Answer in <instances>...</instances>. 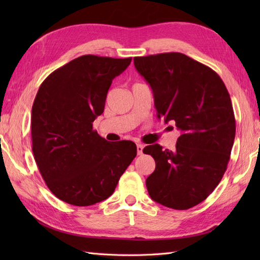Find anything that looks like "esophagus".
<instances>
[{
    "label": "esophagus",
    "mask_w": 260,
    "mask_h": 260,
    "mask_svg": "<svg viewBox=\"0 0 260 260\" xmlns=\"http://www.w3.org/2000/svg\"><path fill=\"white\" fill-rule=\"evenodd\" d=\"M136 148H137V154H139V155H142V154H143V148H144V145H143V144H137V145H136Z\"/></svg>",
    "instance_id": "34e87169"
}]
</instances>
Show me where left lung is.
<instances>
[{"label":"left lung","mask_w":260,"mask_h":260,"mask_svg":"<svg viewBox=\"0 0 260 260\" xmlns=\"http://www.w3.org/2000/svg\"><path fill=\"white\" fill-rule=\"evenodd\" d=\"M134 64L152 88L157 118L181 131L173 152L158 144L143 150L155 159L148 194L168 208L190 209L211 194L227 170L236 135L230 95L214 70L183 53L135 57Z\"/></svg>","instance_id":"obj_1"}]
</instances>
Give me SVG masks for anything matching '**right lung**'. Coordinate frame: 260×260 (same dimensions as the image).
Returning a JSON list of instances; mask_svg holds the SVG:
<instances>
[{
  "label": "right lung",
  "instance_id": "obj_1",
  "mask_svg": "<svg viewBox=\"0 0 260 260\" xmlns=\"http://www.w3.org/2000/svg\"><path fill=\"white\" fill-rule=\"evenodd\" d=\"M131 61L86 54L54 70L39 88L31 115L32 152L60 200L78 207L106 200L135 158V143L107 142L92 129L113 79Z\"/></svg>",
  "mask_w": 260,
  "mask_h": 260
}]
</instances>
